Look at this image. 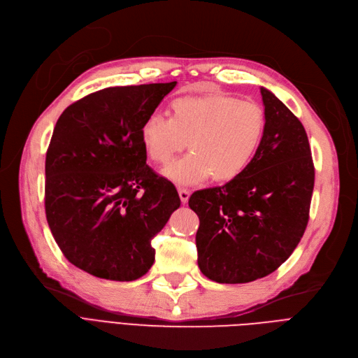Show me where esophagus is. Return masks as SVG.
Masks as SVG:
<instances>
[{
  "label": "esophagus",
  "instance_id": "esophagus-1",
  "mask_svg": "<svg viewBox=\"0 0 358 358\" xmlns=\"http://www.w3.org/2000/svg\"><path fill=\"white\" fill-rule=\"evenodd\" d=\"M178 194H180V199H181L182 203L189 201V199H190V190H187V189H182V187H180V189H178Z\"/></svg>",
  "mask_w": 358,
  "mask_h": 358
}]
</instances>
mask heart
<instances>
[{"mask_svg": "<svg viewBox=\"0 0 358 358\" xmlns=\"http://www.w3.org/2000/svg\"><path fill=\"white\" fill-rule=\"evenodd\" d=\"M267 117L254 101L224 94L180 97L169 104V119L152 115L141 127V142L150 161L166 165L187 146L192 152L165 169L182 185L212 177L228 182L247 171L264 139Z\"/></svg>", "mask_w": 358, "mask_h": 358, "instance_id": "heart-1", "label": "heart"}]
</instances>
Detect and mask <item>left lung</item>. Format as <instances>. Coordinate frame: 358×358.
Instances as JSON below:
<instances>
[{
    "label": "left lung",
    "instance_id": "obj_1",
    "mask_svg": "<svg viewBox=\"0 0 358 358\" xmlns=\"http://www.w3.org/2000/svg\"><path fill=\"white\" fill-rule=\"evenodd\" d=\"M264 139L241 177L194 192L200 271L216 283H250L292 255L309 220L315 168L306 130L271 91L261 87Z\"/></svg>",
    "mask_w": 358,
    "mask_h": 358
}]
</instances>
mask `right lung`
<instances>
[{"mask_svg": "<svg viewBox=\"0 0 358 358\" xmlns=\"http://www.w3.org/2000/svg\"><path fill=\"white\" fill-rule=\"evenodd\" d=\"M176 81L110 87L72 103L46 152L45 210L65 258L85 273L131 281L152 267V238L181 204L146 165L141 127Z\"/></svg>", "mask_w": 358, "mask_h": 358, "instance_id": "1", "label": "right lung"}]
</instances>
